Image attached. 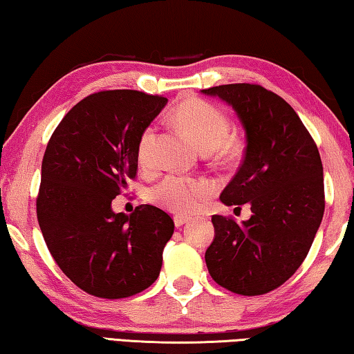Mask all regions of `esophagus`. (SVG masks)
<instances>
[{
    "instance_id": "esophagus-1",
    "label": "esophagus",
    "mask_w": 354,
    "mask_h": 354,
    "mask_svg": "<svg viewBox=\"0 0 354 354\" xmlns=\"http://www.w3.org/2000/svg\"><path fill=\"white\" fill-rule=\"evenodd\" d=\"M190 218L189 217H183V215H176L175 218H173V221H175V226L176 227H179V226H183L184 223H187Z\"/></svg>"
}]
</instances>
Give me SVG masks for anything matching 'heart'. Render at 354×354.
Returning a JSON list of instances; mask_svg holds the SVG:
<instances>
[{
	"mask_svg": "<svg viewBox=\"0 0 354 354\" xmlns=\"http://www.w3.org/2000/svg\"><path fill=\"white\" fill-rule=\"evenodd\" d=\"M176 117L198 140L205 151L217 149L220 156L227 158L236 151L234 143L227 140L231 134V122L226 113L205 100H190L178 107ZM158 133L154 127L143 131L137 154L143 165H149L154 159ZM212 185L203 179H189L170 175L151 190V200L160 207L171 212L187 214L195 211L212 194Z\"/></svg>",
	"mask_w": 354,
	"mask_h": 354,
	"instance_id": "1",
	"label": "heart"
}]
</instances>
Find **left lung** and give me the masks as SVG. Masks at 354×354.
I'll return each instance as SVG.
<instances>
[{
    "label": "left lung",
    "mask_w": 354,
    "mask_h": 354,
    "mask_svg": "<svg viewBox=\"0 0 354 354\" xmlns=\"http://www.w3.org/2000/svg\"><path fill=\"white\" fill-rule=\"evenodd\" d=\"M236 111L247 136L242 165L221 192L226 206L248 203L250 220L212 215L206 250L215 283L239 295H262L284 284L306 259L325 212L323 165L292 106L257 84L201 91Z\"/></svg>",
    "instance_id": "obj_1"
}]
</instances>
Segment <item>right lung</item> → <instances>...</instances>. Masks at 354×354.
I'll list each match as a JSON object with an SVG mask.
<instances>
[{
    "label": "right lung",
    "mask_w": 354,
    "mask_h": 354,
    "mask_svg": "<svg viewBox=\"0 0 354 354\" xmlns=\"http://www.w3.org/2000/svg\"><path fill=\"white\" fill-rule=\"evenodd\" d=\"M165 104L137 91L92 93L71 107L46 145L39 226L59 268L91 295L133 297L159 277L171 217L151 205L115 214L112 200L136 178L140 136Z\"/></svg>",
    "instance_id": "right-lung-1"
}]
</instances>
